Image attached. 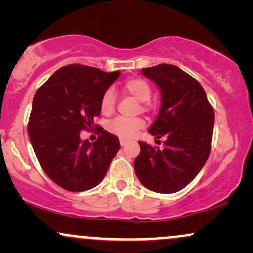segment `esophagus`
<instances>
[{
	"mask_svg": "<svg viewBox=\"0 0 253 253\" xmlns=\"http://www.w3.org/2000/svg\"><path fill=\"white\" fill-rule=\"evenodd\" d=\"M127 144V140H126V139H123V138H121L120 139V145H121V146H125V145H126Z\"/></svg>",
	"mask_w": 253,
	"mask_h": 253,
	"instance_id": "34e87169",
	"label": "esophagus"
}]
</instances>
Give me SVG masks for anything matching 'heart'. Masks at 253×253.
I'll return each mask as SVG.
<instances>
[{"label":"heart","mask_w":253,"mask_h":253,"mask_svg":"<svg viewBox=\"0 0 253 253\" xmlns=\"http://www.w3.org/2000/svg\"><path fill=\"white\" fill-rule=\"evenodd\" d=\"M124 91L126 94L134 97L136 101L141 103V109L144 112H149L151 109L150 103L147 101L150 100L152 90H151L150 84L146 81L141 78H130L126 81L123 86ZM115 102H117V96L115 91L113 89H107L103 92L102 97L100 101V109L101 113L104 115H110L115 109ZM144 126L143 119L140 118H123L118 117L113 119L110 123L107 125V129L113 134L120 136L123 139L133 138L136 134L139 129Z\"/></svg>","instance_id":"heart-1"}]
</instances>
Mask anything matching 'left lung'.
<instances>
[{
	"instance_id": "1",
	"label": "left lung",
	"mask_w": 253,
	"mask_h": 253,
	"mask_svg": "<svg viewBox=\"0 0 253 253\" xmlns=\"http://www.w3.org/2000/svg\"><path fill=\"white\" fill-rule=\"evenodd\" d=\"M141 75L158 85L162 97L149 133L167 140L163 150L139 141L135 175L147 189L172 194L187 187L210 157L214 110L201 84L175 65L145 68Z\"/></svg>"
}]
</instances>
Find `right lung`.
I'll list each match as a JSON object with an SVG mask.
<instances>
[{
  "label": "right lung",
  "mask_w": 253,
  "mask_h": 253,
  "mask_svg": "<svg viewBox=\"0 0 253 253\" xmlns=\"http://www.w3.org/2000/svg\"><path fill=\"white\" fill-rule=\"evenodd\" d=\"M119 76L120 71L71 64L54 72L34 95L30 140L42 170L63 189L96 187L120 150L118 136L94 124L103 92ZM94 126L100 134L98 140L82 141L80 130Z\"/></svg>",
  "instance_id": "add662e5"
}]
</instances>
